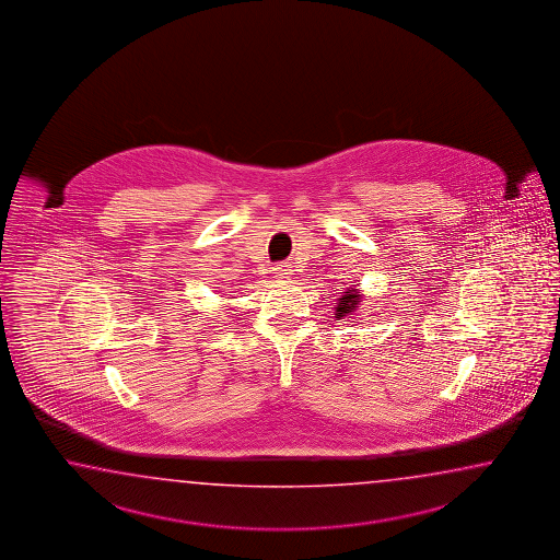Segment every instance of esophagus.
<instances>
[{"instance_id": "obj_1", "label": "esophagus", "mask_w": 560, "mask_h": 560, "mask_svg": "<svg viewBox=\"0 0 560 560\" xmlns=\"http://www.w3.org/2000/svg\"><path fill=\"white\" fill-rule=\"evenodd\" d=\"M275 275L278 276V278H288L290 270H288V266H285V264H278L275 268Z\"/></svg>"}]
</instances>
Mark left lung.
Returning a JSON list of instances; mask_svg holds the SVG:
<instances>
[{"label": "left lung", "instance_id": "1", "mask_svg": "<svg viewBox=\"0 0 560 560\" xmlns=\"http://www.w3.org/2000/svg\"><path fill=\"white\" fill-rule=\"evenodd\" d=\"M357 290L352 288L350 292H346L345 296L340 298V302H338V308H336V318H342V316H348L350 312H354L358 304Z\"/></svg>", "mask_w": 560, "mask_h": 560}]
</instances>
